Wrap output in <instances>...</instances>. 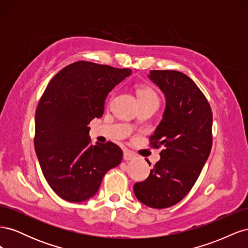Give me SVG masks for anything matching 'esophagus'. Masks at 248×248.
<instances>
[{"mask_svg":"<svg viewBox=\"0 0 248 248\" xmlns=\"http://www.w3.org/2000/svg\"><path fill=\"white\" fill-rule=\"evenodd\" d=\"M136 158V154H134L133 152L129 151V150H124V159L125 160H132Z\"/></svg>","mask_w":248,"mask_h":248,"instance_id":"34e87169","label":"esophagus"}]
</instances>
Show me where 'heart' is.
Masks as SVG:
<instances>
[{
    "label": "heart",
    "mask_w": 248,
    "mask_h": 248,
    "mask_svg": "<svg viewBox=\"0 0 248 248\" xmlns=\"http://www.w3.org/2000/svg\"><path fill=\"white\" fill-rule=\"evenodd\" d=\"M138 96L140 101H155L159 103V97L152 88L144 86L138 90Z\"/></svg>",
    "instance_id": "b5f03b06"
}]
</instances>
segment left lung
Wrapping results in <instances>:
<instances>
[{
	"mask_svg": "<svg viewBox=\"0 0 248 248\" xmlns=\"http://www.w3.org/2000/svg\"><path fill=\"white\" fill-rule=\"evenodd\" d=\"M148 77L166 96L162 120L150 137L153 147L164 149L133 191L144 205L163 209L181 201L198 180L212 148L213 118L205 95L186 74L151 70Z\"/></svg>",
	"mask_w": 248,
	"mask_h": 248,
	"instance_id": "obj_1",
	"label": "left lung"
}]
</instances>
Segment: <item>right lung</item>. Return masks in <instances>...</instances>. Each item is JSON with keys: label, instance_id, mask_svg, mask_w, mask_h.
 Returning a JSON list of instances; mask_svg holds the SVG:
<instances>
[{"label": "right lung", "instance_id": "1", "mask_svg": "<svg viewBox=\"0 0 248 248\" xmlns=\"http://www.w3.org/2000/svg\"><path fill=\"white\" fill-rule=\"evenodd\" d=\"M131 74L87 61L66 66L51 78L35 115L34 145L43 176L60 198L79 202L94 197L123 151L111 141L91 144L88 124L103 115L108 94Z\"/></svg>", "mask_w": 248, "mask_h": 248}]
</instances>
